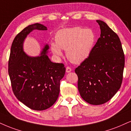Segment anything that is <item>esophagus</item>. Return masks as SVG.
Here are the masks:
<instances>
[{
  "label": "esophagus",
  "instance_id": "esophagus-1",
  "mask_svg": "<svg viewBox=\"0 0 131 131\" xmlns=\"http://www.w3.org/2000/svg\"><path fill=\"white\" fill-rule=\"evenodd\" d=\"M71 71H72V69H71V67H66V72H67V73H69V72H70Z\"/></svg>",
  "mask_w": 131,
  "mask_h": 131
}]
</instances>
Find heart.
Segmentation results:
<instances>
[{"mask_svg": "<svg viewBox=\"0 0 131 131\" xmlns=\"http://www.w3.org/2000/svg\"><path fill=\"white\" fill-rule=\"evenodd\" d=\"M56 43L51 44L53 53L58 56L62 54L60 48L66 50V56L72 62L78 64L84 61L91 52L95 41L91 29L74 27L59 30L55 36Z\"/></svg>", "mask_w": 131, "mask_h": 131, "instance_id": "heart-1", "label": "heart"}]
</instances>
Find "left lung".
Returning a JSON list of instances; mask_svg holds the SVG:
<instances>
[{"instance_id":"1","label":"left lung","mask_w":131,"mask_h":131,"mask_svg":"<svg viewBox=\"0 0 131 131\" xmlns=\"http://www.w3.org/2000/svg\"><path fill=\"white\" fill-rule=\"evenodd\" d=\"M101 35L90 54L75 69L82 98L93 105L109 101L120 89L125 54L118 35L103 21L97 20Z\"/></svg>"}]
</instances>
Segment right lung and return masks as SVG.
Masks as SVG:
<instances>
[{"label": "right lung", "mask_w": 131, "mask_h": 131, "mask_svg": "<svg viewBox=\"0 0 131 131\" xmlns=\"http://www.w3.org/2000/svg\"><path fill=\"white\" fill-rule=\"evenodd\" d=\"M33 30L47 28L36 23L25 27L16 35L11 47L8 74L16 97L33 110L43 111L57 100L66 67L62 63L50 60L46 54L48 45L38 57H30L24 52L23 42Z\"/></svg>", "instance_id": "right-lung-1"}]
</instances>
